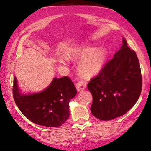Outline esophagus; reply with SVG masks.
<instances>
[{"label":"esophagus","instance_id":"34e87169","mask_svg":"<svg viewBox=\"0 0 151 151\" xmlns=\"http://www.w3.org/2000/svg\"><path fill=\"white\" fill-rule=\"evenodd\" d=\"M86 86V82L84 81H81V80H80V81L78 82L77 84H76V88H77V90L78 92L82 91L85 89Z\"/></svg>","mask_w":151,"mask_h":151}]
</instances>
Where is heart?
Returning <instances> with one entry per match:
<instances>
[{"label": "heart", "instance_id": "1", "mask_svg": "<svg viewBox=\"0 0 151 151\" xmlns=\"http://www.w3.org/2000/svg\"><path fill=\"white\" fill-rule=\"evenodd\" d=\"M67 56L71 59H80L78 69L79 73L84 78H91L102 69L107 57V52L104 49H96L94 47H80L69 49ZM67 59H59V63L65 64Z\"/></svg>", "mask_w": 151, "mask_h": 151}]
</instances>
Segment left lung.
<instances>
[{"label":"left lung","mask_w":151,"mask_h":151,"mask_svg":"<svg viewBox=\"0 0 151 151\" xmlns=\"http://www.w3.org/2000/svg\"><path fill=\"white\" fill-rule=\"evenodd\" d=\"M93 96L91 111L100 120L127 113L139 99L142 78L138 58L123 39L121 48L87 85Z\"/></svg>","instance_id":"1"}]
</instances>
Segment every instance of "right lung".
<instances>
[{
    "mask_svg": "<svg viewBox=\"0 0 151 151\" xmlns=\"http://www.w3.org/2000/svg\"><path fill=\"white\" fill-rule=\"evenodd\" d=\"M77 91L67 76L55 78L48 87L38 93H24L14 78L13 97L21 113L31 122L49 127L63 125L69 117V103Z\"/></svg>",
    "mask_w": 151,
    "mask_h": 151,
    "instance_id": "obj_1",
    "label": "right lung"
}]
</instances>
